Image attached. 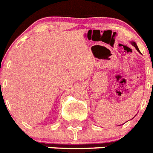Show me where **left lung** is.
<instances>
[{"mask_svg": "<svg viewBox=\"0 0 153 153\" xmlns=\"http://www.w3.org/2000/svg\"><path fill=\"white\" fill-rule=\"evenodd\" d=\"M132 46H134V47H136V49L137 50V51H139V52H140V51H139V48H138V47H137V46H136V43H135V42H132Z\"/></svg>", "mask_w": 153, "mask_h": 153, "instance_id": "left-lung-1", "label": "left lung"}]
</instances>
